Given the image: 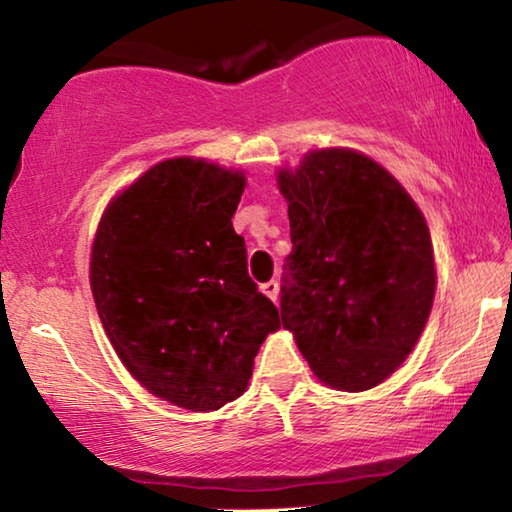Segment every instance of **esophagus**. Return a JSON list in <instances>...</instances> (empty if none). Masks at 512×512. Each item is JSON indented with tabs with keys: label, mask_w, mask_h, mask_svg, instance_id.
Here are the masks:
<instances>
[{
	"label": "esophagus",
	"mask_w": 512,
	"mask_h": 512,
	"mask_svg": "<svg viewBox=\"0 0 512 512\" xmlns=\"http://www.w3.org/2000/svg\"><path fill=\"white\" fill-rule=\"evenodd\" d=\"M262 292L269 296L271 301H278V294H280V287H278V282L276 280H269V282H264L262 285Z\"/></svg>",
	"instance_id": "34e87169"
}]
</instances>
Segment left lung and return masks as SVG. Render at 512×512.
Returning a JSON list of instances; mask_svg holds the SVG:
<instances>
[{"label":"left lung","mask_w":512,"mask_h":512,"mask_svg":"<svg viewBox=\"0 0 512 512\" xmlns=\"http://www.w3.org/2000/svg\"><path fill=\"white\" fill-rule=\"evenodd\" d=\"M292 255L282 326L322 384L379 386L416 347L437 269L425 216L402 183L354 149H312L278 170Z\"/></svg>","instance_id":"1"}]
</instances>
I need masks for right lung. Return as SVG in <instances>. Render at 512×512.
<instances>
[{"label": "right lung", "instance_id": "add662e5", "mask_svg": "<svg viewBox=\"0 0 512 512\" xmlns=\"http://www.w3.org/2000/svg\"><path fill=\"white\" fill-rule=\"evenodd\" d=\"M246 174L160 160L112 197L91 246V294L114 352L156 398L213 411L248 388L278 308L234 232Z\"/></svg>", "mask_w": 512, "mask_h": 512}]
</instances>
